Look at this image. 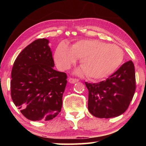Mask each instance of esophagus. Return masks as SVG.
Listing matches in <instances>:
<instances>
[{
    "label": "esophagus",
    "mask_w": 146,
    "mask_h": 146,
    "mask_svg": "<svg viewBox=\"0 0 146 146\" xmlns=\"http://www.w3.org/2000/svg\"><path fill=\"white\" fill-rule=\"evenodd\" d=\"M78 82V80L76 78H69V82L71 84H74Z\"/></svg>",
    "instance_id": "34e87169"
}]
</instances>
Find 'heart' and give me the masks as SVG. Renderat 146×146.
<instances>
[{
	"label": "heart",
	"instance_id": "obj_1",
	"mask_svg": "<svg viewBox=\"0 0 146 146\" xmlns=\"http://www.w3.org/2000/svg\"><path fill=\"white\" fill-rule=\"evenodd\" d=\"M80 58L82 68L77 73L87 74L91 80H103L111 75L122 63L123 53L119 47L97 39L76 42L70 48L60 43L54 54L55 61L61 70H67Z\"/></svg>",
	"mask_w": 146,
	"mask_h": 146
}]
</instances>
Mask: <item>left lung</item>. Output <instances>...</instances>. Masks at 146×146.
I'll return each mask as SVG.
<instances>
[{
  "label": "left lung",
  "instance_id": "obj_1",
  "mask_svg": "<svg viewBox=\"0 0 146 146\" xmlns=\"http://www.w3.org/2000/svg\"><path fill=\"white\" fill-rule=\"evenodd\" d=\"M88 95V110L98 118H113L123 114L129 107L136 89L135 66L131 60L98 83L85 82Z\"/></svg>",
  "mask_w": 146,
  "mask_h": 146
}]
</instances>
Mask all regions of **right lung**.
I'll list each match as a JSON object with an SVG mask.
<instances>
[{
	"label": "right lung",
	"instance_id": "add662e5",
	"mask_svg": "<svg viewBox=\"0 0 146 146\" xmlns=\"http://www.w3.org/2000/svg\"><path fill=\"white\" fill-rule=\"evenodd\" d=\"M49 40L39 38L26 46L11 70V96L22 114L33 121L50 120L60 112L67 75L53 69Z\"/></svg>",
	"mask_w": 146,
	"mask_h": 146
}]
</instances>
